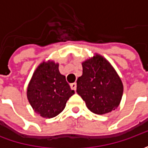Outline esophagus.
Returning <instances> with one entry per match:
<instances>
[{"instance_id":"esophagus-1","label":"esophagus","mask_w":148,"mask_h":148,"mask_svg":"<svg viewBox=\"0 0 148 148\" xmlns=\"http://www.w3.org/2000/svg\"><path fill=\"white\" fill-rule=\"evenodd\" d=\"M70 86H71V88L72 90H77V83H71V85H70Z\"/></svg>"}]
</instances>
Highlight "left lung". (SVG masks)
Masks as SVG:
<instances>
[{"instance_id": "left-lung-1", "label": "left lung", "mask_w": 148, "mask_h": 148, "mask_svg": "<svg viewBox=\"0 0 148 148\" xmlns=\"http://www.w3.org/2000/svg\"><path fill=\"white\" fill-rule=\"evenodd\" d=\"M82 76L77 81V92L90 110L105 114L114 110L123 95L121 79L110 63L96 55L82 62Z\"/></svg>"}]
</instances>
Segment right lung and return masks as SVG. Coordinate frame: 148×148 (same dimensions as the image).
I'll list each match as a JSON object with an SVG mask.
<instances>
[{"mask_svg": "<svg viewBox=\"0 0 148 148\" xmlns=\"http://www.w3.org/2000/svg\"><path fill=\"white\" fill-rule=\"evenodd\" d=\"M75 93L65 76L53 62H43L34 71L27 90V97L34 111L43 118H53L64 110Z\"/></svg>", "mask_w": 148, "mask_h": 148, "instance_id": "1", "label": "right lung"}]
</instances>
